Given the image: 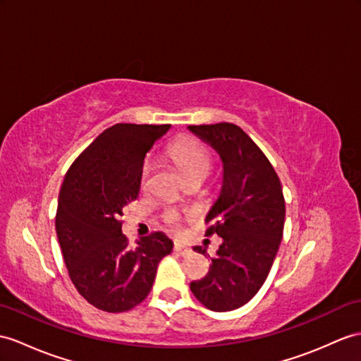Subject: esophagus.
Returning <instances> with one entry per match:
<instances>
[{"label":"esophagus","mask_w":361,"mask_h":361,"mask_svg":"<svg viewBox=\"0 0 361 361\" xmlns=\"http://www.w3.org/2000/svg\"><path fill=\"white\" fill-rule=\"evenodd\" d=\"M174 252L179 254V256H182V257H185V256H188V254H191V250L188 247H185V245L176 243L174 245Z\"/></svg>","instance_id":"esophagus-1"}]
</instances>
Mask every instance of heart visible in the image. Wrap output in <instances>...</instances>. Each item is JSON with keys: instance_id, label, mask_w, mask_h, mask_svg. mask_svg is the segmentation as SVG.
Wrapping results in <instances>:
<instances>
[{"instance_id": "1", "label": "heart", "mask_w": 361, "mask_h": 361, "mask_svg": "<svg viewBox=\"0 0 361 361\" xmlns=\"http://www.w3.org/2000/svg\"><path fill=\"white\" fill-rule=\"evenodd\" d=\"M169 157L178 166L183 178L187 180L191 179H205L209 170H211V156L207 148L199 144L197 140L192 139H180L178 142H174L169 148ZM150 165H145L142 170V176H140V183L142 188L148 185V179H150ZM166 222H169L173 228L178 226V216L174 213L166 216Z\"/></svg>"}]
</instances>
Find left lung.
<instances>
[{"label":"left lung","mask_w":361,"mask_h":361,"mask_svg":"<svg viewBox=\"0 0 361 361\" xmlns=\"http://www.w3.org/2000/svg\"><path fill=\"white\" fill-rule=\"evenodd\" d=\"M188 130L214 148L224 165L221 192L205 219L207 234L216 233L222 243L208 274L190 288L208 310L233 311L259 293L277 256L285 225L282 183L240 127L221 122Z\"/></svg>","instance_id":"8db88e82"}]
</instances>
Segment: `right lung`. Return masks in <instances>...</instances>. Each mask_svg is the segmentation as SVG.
<instances>
[{"label":"right lung","mask_w":361,"mask_h":361,"mask_svg":"<svg viewBox=\"0 0 361 361\" xmlns=\"http://www.w3.org/2000/svg\"><path fill=\"white\" fill-rule=\"evenodd\" d=\"M171 126L116 124L70 166L59 191L56 234L78 293L98 310L124 312L150 293L159 262L173 251L164 233L130 248L122 209L136 200L145 154Z\"/></svg>","instance_id":"add662e5"}]
</instances>
